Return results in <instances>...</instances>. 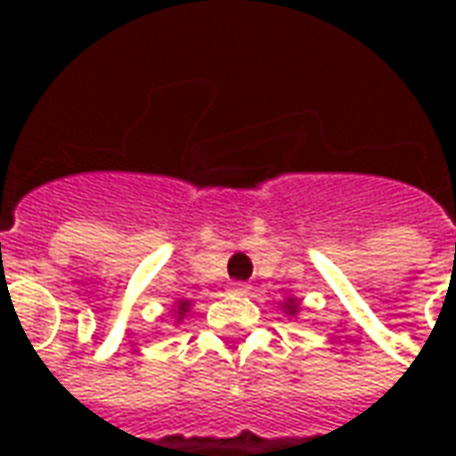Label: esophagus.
<instances>
[{"label": "esophagus", "mask_w": 456, "mask_h": 456, "mask_svg": "<svg viewBox=\"0 0 456 456\" xmlns=\"http://www.w3.org/2000/svg\"><path fill=\"white\" fill-rule=\"evenodd\" d=\"M232 290H234V293H239V296H247L248 290H251V286H248V283H244V281H237V283H232Z\"/></svg>", "instance_id": "obj_1"}]
</instances>
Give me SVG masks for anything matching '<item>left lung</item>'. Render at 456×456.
I'll use <instances>...</instances> for the list:
<instances>
[{
    "instance_id": "8db88e82",
    "label": "left lung",
    "mask_w": 456,
    "mask_h": 456,
    "mask_svg": "<svg viewBox=\"0 0 456 456\" xmlns=\"http://www.w3.org/2000/svg\"><path fill=\"white\" fill-rule=\"evenodd\" d=\"M283 310H286L288 315H296V313H297V303H296V297H288L286 303H283Z\"/></svg>"
}]
</instances>
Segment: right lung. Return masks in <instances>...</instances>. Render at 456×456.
<instances>
[{"mask_svg":"<svg viewBox=\"0 0 456 456\" xmlns=\"http://www.w3.org/2000/svg\"><path fill=\"white\" fill-rule=\"evenodd\" d=\"M188 307H190L188 300H180V303H178V320H180V317H183V315H185V313H188Z\"/></svg>","mask_w":456,"mask_h":456,"instance_id":"add662e5","label":"right lung"}]
</instances>
